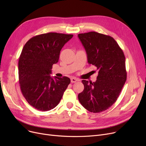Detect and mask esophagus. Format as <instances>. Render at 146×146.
<instances>
[{"label": "esophagus", "mask_w": 146, "mask_h": 146, "mask_svg": "<svg viewBox=\"0 0 146 146\" xmlns=\"http://www.w3.org/2000/svg\"><path fill=\"white\" fill-rule=\"evenodd\" d=\"M78 80L77 79H76V78H71V82H72V83H75V82H77Z\"/></svg>", "instance_id": "esophagus-1"}]
</instances>
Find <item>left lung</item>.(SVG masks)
<instances>
[{"mask_svg":"<svg viewBox=\"0 0 146 146\" xmlns=\"http://www.w3.org/2000/svg\"><path fill=\"white\" fill-rule=\"evenodd\" d=\"M78 37L87 53L89 64L98 72L95 82L83 80L84 89L79 101L88 111L98 113L108 110L121 93L127 80L125 58L112 37L96 32L79 34Z\"/></svg>","mask_w":146,"mask_h":146,"instance_id":"obj_1","label":"left lung"}]
</instances>
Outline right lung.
Wrapping results in <instances>:
<instances>
[{"mask_svg":"<svg viewBox=\"0 0 146 146\" xmlns=\"http://www.w3.org/2000/svg\"><path fill=\"white\" fill-rule=\"evenodd\" d=\"M72 34L48 33L33 36L25 44L19 58L20 88L28 104L37 110L50 111L59 104L70 83L66 76L51 77L52 65Z\"/></svg>","mask_w":146,"mask_h":146,"instance_id":"obj_1","label":"right lung"}]
</instances>
